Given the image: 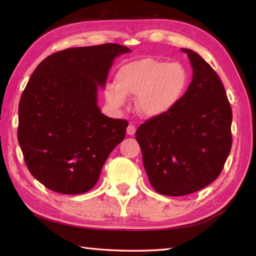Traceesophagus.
I'll return each instance as SVG.
<instances>
[{
    "label": "esophagus",
    "instance_id": "1",
    "mask_svg": "<svg viewBox=\"0 0 256 256\" xmlns=\"http://www.w3.org/2000/svg\"><path fill=\"white\" fill-rule=\"evenodd\" d=\"M136 128L133 124H130L126 128V132L128 136H134V134H136Z\"/></svg>",
    "mask_w": 256,
    "mask_h": 256
}]
</instances>
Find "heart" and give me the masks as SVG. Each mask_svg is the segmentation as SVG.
Here are the masks:
<instances>
[{"label":"heart","mask_w":256,"mask_h":256,"mask_svg":"<svg viewBox=\"0 0 256 256\" xmlns=\"http://www.w3.org/2000/svg\"><path fill=\"white\" fill-rule=\"evenodd\" d=\"M116 81L118 86L110 84L105 89L106 100L112 107H123L126 96H138V112L146 118H156L178 102L188 84V74L180 63L146 58L120 68Z\"/></svg>","instance_id":"obj_1"}]
</instances>
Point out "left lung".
Masks as SVG:
<instances>
[{"label":"left lung","instance_id":"obj_1","mask_svg":"<svg viewBox=\"0 0 256 256\" xmlns=\"http://www.w3.org/2000/svg\"><path fill=\"white\" fill-rule=\"evenodd\" d=\"M193 78L170 112L136 130L150 184L162 196H188L218 178L232 149V112L218 74L196 52Z\"/></svg>","mask_w":256,"mask_h":256}]
</instances>
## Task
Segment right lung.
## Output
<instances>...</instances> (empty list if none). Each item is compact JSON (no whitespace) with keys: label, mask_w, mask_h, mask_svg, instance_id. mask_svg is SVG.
Segmentation results:
<instances>
[{"label":"right lung","mask_w":256,"mask_h":256,"mask_svg":"<svg viewBox=\"0 0 256 256\" xmlns=\"http://www.w3.org/2000/svg\"><path fill=\"white\" fill-rule=\"evenodd\" d=\"M118 44L56 52L36 68L19 102L18 141L32 175L54 192L92 190L128 120L110 118L97 106Z\"/></svg>","instance_id":"right-lung-1"}]
</instances>
